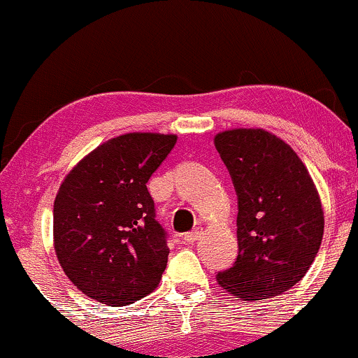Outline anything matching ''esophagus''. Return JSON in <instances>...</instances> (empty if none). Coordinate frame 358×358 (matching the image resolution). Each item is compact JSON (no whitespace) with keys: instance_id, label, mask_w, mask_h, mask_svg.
I'll list each match as a JSON object with an SVG mask.
<instances>
[{"instance_id":"obj_1","label":"esophagus","mask_w":358,"mask_h":358,"mask_svg":"<svg viewBox=\"0 0 358 358\" xmlns=\"http://www.w3.org/2000/svg\"><path fill=\"white\" fill-rule=\"evenodd\" d=\"M200 234H202V231L194 229V231H190V233H187L185 236H183V239H185L187 243H195L200 238Z\"/></svg>"}]
</instances>
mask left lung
Returning <instances> with one entry per match:
<instances>
[{
	"label": "left lung",
	"instance_id": "8db88e82",
	"mask_svg": "<svg viewBox=\"0 0 358 358\" xmlns=\"http://www.w3.org/2000/svg\"><path fill=\"white\" fill-rule=\"evenodd\" d=\"M238 194L234 265L217 284L243 301L272 299L302 280L324 233V212L308 168L265 129H229L214 137Z\"/></svg>",
	"mask_w": 358,
	"mask_h": 358
}]
</instances>
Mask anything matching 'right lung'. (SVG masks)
<instances>
[{
  "mask_svg": "<svg viewBox=\"0 0 358 358\" xmlns=\"http://www.w3.org/2000/svg\"><path fill=\"white\" fill-rule=\"evenodd\" d=\"M175 144V134L159 132L112 137L62 180L54 250L69 280L92 299L119 308L158 287L170 250L146 183Z\"/></svg>",
  "mask_w": 358,
  "mask_h": 358,
  "instance_id": "add662e5",
  "label": "right lung"
}]
</instances>
